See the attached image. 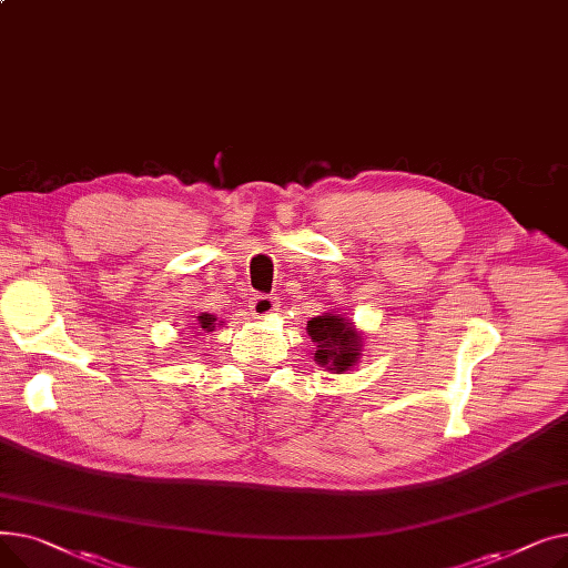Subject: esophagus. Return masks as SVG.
Listing matches in <instances>:
<instances>
[{
    "instance_id": "34e87169",
    "label": "esophagus",
    "mask_w": 568,
    "mask_h": 568,
    "mask_svg": "<svg viewBox=\"0 0 568 568\" xmlns=\"http://www.w3.org/2000/svg\"><path fill=\"white\" fill-rule=\"evenodd\" d=\"M276 308H278V302L274 300V296H266V294H257V296H253L251 300V304H248V311L255 315V317H268L272 313H276Z\"/></svg>"
}]
</instances>
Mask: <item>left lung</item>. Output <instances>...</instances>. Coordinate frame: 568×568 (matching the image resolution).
I'll return each instance as SVG.
<instances>
[{"label":"left lung","mask_w":568,"mask_h":568,"mask_svg":"<svg viewBox=\"0 0 568 568\" xmlns=\"http://www.w3.org/2000/svg\"><path fill=\"white\" fill-rule=\"evenodd\" d=\"M306 332L315 343L313 359L317 366L332 373H345L359 364L364 336L349 317L336 311L322 313L308 320Z\"/></svg>","instance_id":"obj_1"}]
</instances>
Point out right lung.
<instances>
[{
  "label": "right lung",
  "instance_id": "obj_1",
  "mask_svg": "<svg viewBox=\"0 0 568 568\" xmlns=\"http://www.w3.org/2000/svg\"><path fill=\"white\" fill-rule=\"evenodd\" d=\"M197 336L204 332V334H209V332H214L216 329V315H209V313H202L200 317H197Z\"/></svg>",
  "mask_w": 568,
  "mask_h": 568
}]
</instances>
